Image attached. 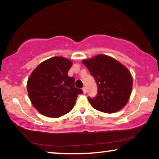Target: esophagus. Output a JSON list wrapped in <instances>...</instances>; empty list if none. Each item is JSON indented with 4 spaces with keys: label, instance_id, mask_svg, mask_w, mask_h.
Segmentation results:
<instances>
[{
    "label": "esophagus",
    "instance_id": "34e87169",
    "mask_svg": "<svg viewBox=\"0 0 159 159\" xmlns=\"http://www.w3.org/2000/svg\"><path fill=\"white\" fill-rule=\"evenodd\" d=\"M83 90V94H86V93H87V90H86V88L85 87H83L82 88Z\"/></svg>",
    "mask_w": 159,
    "mask_h": 159
}]
</instances>
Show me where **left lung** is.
<instances>
[{
  "instance_id": "obj_1",
  "label": "left lung",
  "mask_w": 159,
  "mask_h": 159,
  "mask_svg": "<svg viewBox=\"0 0 159 159\" xmlns=\"http://www.w3.org/2000/svg\"><path fill=\"white\" fill-rule=\"evenodd\" d=\"M83 64L98 85L96 97L88 98L93 108L107 114L121 109L128 101L133 86V78L128 69L104 55L83 60Z\"/></svg>"
}]
</instances>
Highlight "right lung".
Here are the masks:
<instances>
[{
	"label": "right lung",
	"instance_id": "add662e5",
	"mask_svg": "<svg viewBox=\"0 0 159 159\" xmlns=\"http://www.w3.org/2000/svg\"><path fill=\"white\" fill-rule=\"evenodd\" d=\"M71 61L54 57L43 61L32 72L27 82L31 103L43 115L58 118L73 109L83 90L74 85L75 79L67 75Z\"/></svg>",
	"mask_w": 159,
	"mask_h": 159
}]
</instances>
